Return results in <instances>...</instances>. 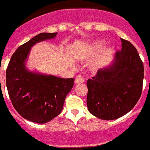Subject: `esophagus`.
<instances>
[{
  "instance_id": "esophagus-1",
  "label": "esophagus",
  "mask_w": 150,
  "mask_h": 150,
  "mask_svg": "<svg viewBox=\"0 0 150 150\" xmlns=\"http://www.w3.org/2000/svg\"><path fill=\"white\" fill-rule=\"evenodd\" d=\"M84 81H85V79H84L82 76H81V75H78V76H76V78H75V84L83 83Z\"/></svg>"
}]
</instances>
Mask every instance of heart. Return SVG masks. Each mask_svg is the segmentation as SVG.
<instances>
[{
	"label": "heart",
	"mask_w": 150,
	"mask_h": 150,
	"mask_svg": "<svg viewBox=\"0 0 150 150\" xmlns=\"http://www.w3.org/2000/svg\"><path fill=\"white\" fill-rule=\"evenodd\" d=\"M103 45V41H99V42H97V43H96V47H101V46Z\"/></svg>",
	"instance_id": "heart-1"
}]
</instances>
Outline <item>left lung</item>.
Segmentation results:
<instances>
[{
  "label": "left lung",
  "instance_id": "obj_1",
  "mask_svg": "<svg viewBox=\"0 0 150 150\" xmlns=\"http://www.w3.org/2000/svg\"><path fill=\"white\" fill-rule=\"evenodd\" d=\"M122 49L108 66L87 81V106L91 114L103 120L126 115L142 94L143 63L136 47L122 39Z\"/></svg>",
  "mask_w": 150,
  "mask_h": 150
}]
</instances>
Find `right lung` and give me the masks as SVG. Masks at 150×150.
<instances>
[{
    "label": "right lung",
    "mask_w": 150,
    "mask_h": 150,
    "mask_svg": "<svg viewBox=\"0 0 150 150\" xmlns=\"http://www.w3.org/2000/svg\"><path fill=\"white\" fill-rule=\"evenodd\" d=\"M56 35L57 33H41L21 45L12 55L6 71V86L14 109L25 119L39 124L48 122L60 114L75 81L27 69L31 47Z\"/></svg>",
    "instance_id": "add662e5"
}]
</instances>
